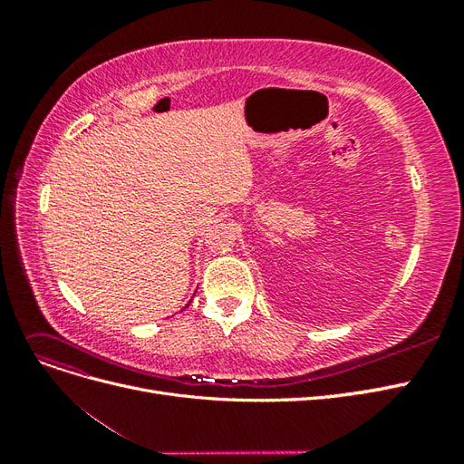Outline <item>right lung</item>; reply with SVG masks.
I'll list each match as a JSON object with an SVG mask.
<instances>
[{"label":"right lung","mask_w":464,"mask_h":464,"mask_svg":"<svg viewBox=\"0 0 464 464\" xmlns=\"http://www.w3.org/2000/svg\"><path fill=\"white\" fill-rule=\"evenodd\" d=\"M188 305H189V304H188ZM188 305H186V307H188Z\"/></svg>","instance_id":"1"}]
</instances>
